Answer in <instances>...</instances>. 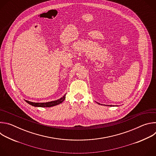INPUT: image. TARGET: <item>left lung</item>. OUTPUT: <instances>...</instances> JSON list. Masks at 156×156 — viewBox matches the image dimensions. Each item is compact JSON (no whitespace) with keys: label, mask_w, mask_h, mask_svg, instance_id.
Wrapping results in <instances>:
<instances>
[{"label":"left lung","mask_w":156,"mask_h":156,"mask_svg":"<svg viewBox=\"0 0 156 156\" xmlns=\"http://www.w3.org/2000/svg\"><path fill=\"white\" fill-rule=\"evenodd\" d=\"M110 106H112V105H110Z\"/></svg>","instance_id":"obj_1"}]
</instances>
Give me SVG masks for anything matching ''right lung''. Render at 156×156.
<instances>
[{
	"label": "right lung",
	"instance_id": "add662e5",
	"mask_svg": "<svg viewBox=\"0 0 156 156\" xmlns=\"http://www.w3.org/2000/svg\"><path fill=\"white\" fill-rule=\"evenodd\" d=\"M65 96L66 94H65L62 98H61L60 99H58L57 101H51V102H45V103H38V102H30L28 101H25L27 103H28L29 104L33 105V106H35V107H52V106H55L56 105H58L59 104H61L65 99Z\"/></svg>",
	"mask_w": 156,
	"mask_h": 156
}]
</instances>
